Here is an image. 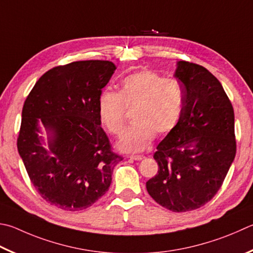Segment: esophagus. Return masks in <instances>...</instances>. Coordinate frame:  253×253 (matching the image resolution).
I'll use <instances>...</instances> for the list:
<instances>
[{"label": "esophagus", "instance_id": "obj_1", "mask_svg": "<svg viewBox=\"0 0 253 253\" xmlns=\"http://www.w3.org/2000/svg\"><path fill=\"white\" fill-rule=\"evenodd\" d=\"M129 158L132 159V160H141V159L145 158V156H142V155H131V156H129Z\"/></svg>", "mask_w": 253, "mask_h": 253}]
</instances>
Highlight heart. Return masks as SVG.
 <instances>
[{
  "label": "heart",
  "instance_id": "heart-1",
  "mask_svg": "<svg viewBox=\"0 0 253 253\" xmlns=\"http://www.w3.org/2000/svg\"><path fill=\"white\" fill-rule=\"evenodd\" d=\"M185 94L180 83L151 70H140L124 77L119 93L106 89L98 98L103 126L114 136L125 126L126 107H134V124L124 132L117 147L125 153H139L153 141L155 134L170 132L180 121Z\"/></svg>",
  "mask_w": 253,
  "mask_h": 253
}]
</instances>
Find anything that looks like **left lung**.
I'll return each instance as SVG.
<instances>
[{"label":"left lung","instance_id":"8db88e82","mask_svg":"<svg viewBox=\"0 0 253 253\" xmlns=\"http://www.w3.org/2000/svg\"><path fill=\"white\" fill-rule=\"evenodd\" d=\"M185 104L180 121L159 142L158 172L146 182L156 203L173 212L213 198L236 156L235 113L223 87L204 66L177 62Z\"/></svg>","mask_w":253,"mask_h":253}]
</instances>
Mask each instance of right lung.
<instances>
[{"instance_id":"right-lung-1","label":"right lung","mask_w":253,"mask_h":253,"mask_svg":"<svg viewBox=\"0 0 253 253\" xmlns=\"http://www.w3.org/2000/svg\"><path fill=\"white\" fill-rule=\"evenodd\" d=\"M115 70L109 61L54 67L36 82L23 106L18 154L41 197L59 209L79 211L96 203L123 160L112 151L98 115V98ZM40 123L47 143L39 136Z\"/></svg>"}]
</instances>
